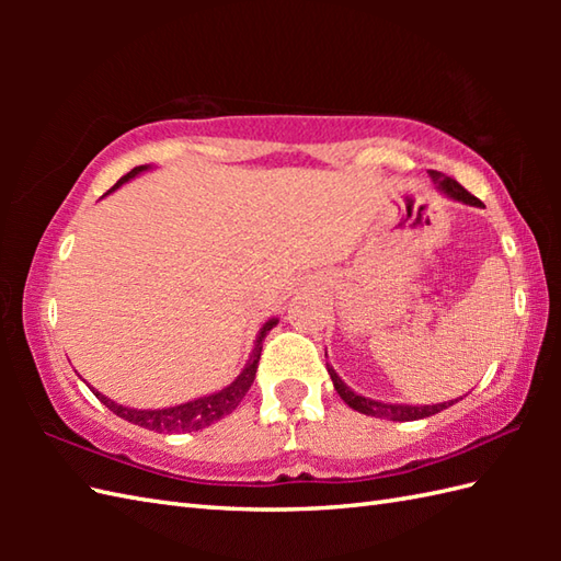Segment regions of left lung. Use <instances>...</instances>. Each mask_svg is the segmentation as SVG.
Returning <instances> with one entry per match:
<instances>
[{"label": "left lung", "instance_id": "obj_1", "mask_svg": "<svg viewBox=\"0 0 561 561\" xmlns=\"http://www.w3.org/2000/svg\"><path fill=\"white\" fill-rule=\"evenodd\" d=\"M432 178L438 183V187L448 193L453 199L465 202V205H474V207H482V202L470 195L468 190H465L458 181H453L448 175H440L436 171H432ZM328 374L332 378V383H335V390L340 392V398L350 404L352 410L368 414V416H380V420H392V422H414V420H424V416H432L440 410H446L448 404L453 402H440V404H424V408H412V404H386V402H376V400H368L356 396L354 390H350L347 386L342 383L340 376L335 374V368L328 366Z\"/></svg>", "mask_w": 561, "mask_h": 561}]
</instances>
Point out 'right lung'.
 <instances>
[{
    "instance_id": "add662e5",
    "label": "right lung",
    "mask_w": 561,
    "mask_h": 561,
    "mask_svg": "<svg viewBox=\"0 0 561 561\" xmlns=\"http://www.w3.org/2000/svg\"><path fill=\"white\" fill-rule=\"evenodd\" d=\"M147 171V165H137V169L129 171L127 175H123L121 181H117L111 190L121 187L123 183H127L129 178H135L137 173ZM108 190V193H111ZM279 320L272 318L265 323V328L260 330L257 335V342H255V350H253V356H250L248 366L243 368V374L238 376L233 383L229 388H224L219 392H214V396H207V398H197L193 402H185V404H175V408H165V410H133V408H123V404H117L113 400H108L105 396H101L99 390L96 398L108 408L111 412H115L117 416H123V420L133 422L137 426H145L149 428V432H159V434H187V432H197V428H205L214 422H219L221 416L231 414L238 402H241L245 398V392L250 390V386H253L255 380V371H257V362H260V352H262V340L267 337V332L277 325Z\"/></svg>"
}]
</instances>
